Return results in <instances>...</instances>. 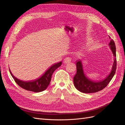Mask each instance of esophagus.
Instances as JSON below:
<instances>
[{
    "label": "esophagus",
    "instance_id": "esophagus-1",
    "mask_svg": "<svg viewBox=\"0 0 125 125\" xmlns=\"http://www.w3.org/2000/svg\"><path fill=\"white\" fill-rule=\"evenodd\" d=\"M71 60V58L69 57H67L65 58L63 60V62L65 63H69Z\"/></svg>",
    "mask_w": 125,
    "mask_h": 125
}]
</instances>
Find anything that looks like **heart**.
<instances>
[{"label": "heart", "instance_id": "heart-1", "mask_svg": "<svg viewBox=\"0 0 125 125\" xmlns=\"http://www.w3.org/2000/svg\"><path fill=\"white\" fill-rule=\"evenodd\" d=\"M91 44V43H88V46H90V45Z\"/></svg>", "mask_w": 125, "mask_h": 125}]
</instances>
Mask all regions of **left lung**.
<instances>
[{"label": "left lung", "mask_w": 125, "mask_h": 125, "mask_svg": "<svg viewBox=\"0 0 125 125\" xmlns=\"http://www.w3.org/2000/svg\"><path fill=\"white\" fill-rule=\"evenodd\" d=\"M109 37L110 39V37L109 36ZM108 45L114 57V60L110 73L104 80L98 82L91 80L84 73L81 60H78L76 62L77 73L73 77V83L75 88L79 91L84 93H92L100 91L108 85L114 77L116 72L117 63L116 46L113 40L112 39L111 40Z\"/></svg>", "instance_id": "1"}]
</instances>
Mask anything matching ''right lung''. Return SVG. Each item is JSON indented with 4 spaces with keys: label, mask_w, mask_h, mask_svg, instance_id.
<instances>
[{
    "label": "right lung",
    "mask_w": 125,
    "mask_h": 125,
    "mask_svg": "<svg viewBox=\"0 0 125 125\" xmlns=\"http://www.w3.org/2000/svg\"><path fill=\"white\" fill-rule=\"evenodd\" d=\"M62 62H60L54 64L45 72V73H44L42 76H41L40 78L35 80L28 82L19 80L14 76L10 71V69L9 71L11 76L13 78L15 82L22 88L26 90L30 91L40 92L43 91L45 89H46L50 83L52 73L56 69H57L59 67L62 65Z\"/></svg>",
    "instance_id": "obj_1"
}]
</instances>
